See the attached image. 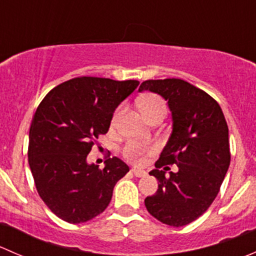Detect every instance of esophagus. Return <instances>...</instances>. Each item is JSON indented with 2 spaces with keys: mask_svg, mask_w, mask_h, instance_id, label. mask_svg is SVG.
<instances>
[{
  "mask_svg": "<svg viewBox=\"0 0 256 256\" xmlns=\"http://www.w3.org/2000/svg\"><path fill=\"white\" fill-rule=\"evenodd\" d=\"M131 172H132L134 176H136V177L146 176V171H144V170H140V168H136V167H134V168L131 170Z\"/></svg>",
  "mask_w": 256,
  "mask_h": 256,
  "instance_id": "obj_1",
  "label": "esophagus"
}]
</instances>
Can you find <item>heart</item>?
I'll use <instances>...</instances> for the list:
<instances>
[{"label":"heart","mask_w":256,"mask_h":256,"mask_svg":"<svg viewBox=\"0 0 256 256\" xmlns=\"http://www.w3.org/2000/svg\"><path fill=\"white\" fill-rule=\"evenodd\" d=\"M158 109H166V108H164V102H162L161 98L156 96V95H147V96H144L140 102V110L146 118H148L152 112H154ZM118 114H120V109L116 112L115 116H114V121H116ZM148 151L150 150L147 148V147L142 146V144H128V146L125 147L124 154H125V156L128 157V160H132V161H142L144 156Z\"/></svg>","instance_id":"1"}]
</instances>
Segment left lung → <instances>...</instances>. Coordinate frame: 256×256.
<instances>
[{"label":"left lung","instance_id":"8db88e82","mask_svg":"<svg viewBox=\"0 0 256 256\" xmlns=\"http://www.w3.org/2000/svg\"><path fill=\"white\" fill-rule=\"evenodd\" d=\"M158 94L172 115V132L150 172L158 180L144 200L152 216L171 226H183L202 216L213 203L230 164L229 130L218 102L182 79L146 80L138 92ZM178 164L177 172L158 168Z\"/></svg>","mask_w":256,"mask_h":256}]
</instances>
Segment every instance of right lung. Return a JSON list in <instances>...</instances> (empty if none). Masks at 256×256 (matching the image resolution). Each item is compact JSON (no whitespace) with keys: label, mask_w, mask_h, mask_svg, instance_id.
<instances>
[{"label":"right lung","mask_w":256,"mask_h":256,"mask_svg":"<svg viewBox=\"0 0 256 256\" xmlns=\"http://www.w3.org/2000/svg\"><path fill=\"white\" fill-rule=\"evenodd\" d=\"M138 84L80 76L52 89L37 108L28 164L38 194L63 220L79 224L102 213L116 182L130 170L118 157L106 160L102 170L86 157L95 138L109 131L116 108Z\"/></svg>","instance_id":"right-lung-1"}]
</instances>
